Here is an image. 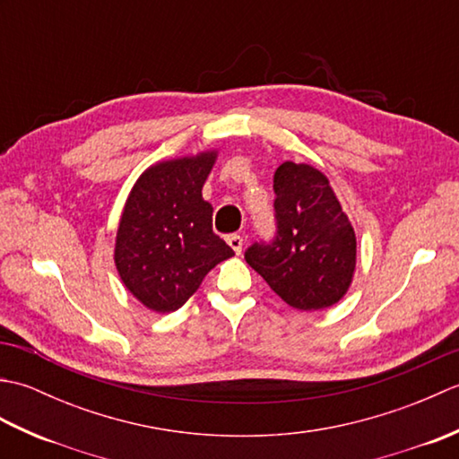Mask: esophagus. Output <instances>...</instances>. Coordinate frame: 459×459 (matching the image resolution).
I'll list each match as a JSON object with an SVG mask.
<instances>
[{"instance_id": "1", "label": "esophagus", "mask_w": 459, "mask_h": 459, "mask_svg": "<svg viewBox=\"0 0 459 459\" xmlns=\"http://www.w3.org/2000/svg\"><path fill=\"white\" fill-rule=\"evenodd\" d=\"M227 242H229V247L237 252V255H240L242 245H245V238H242L240 235H229Z\"/></svg>"}]
</instances>
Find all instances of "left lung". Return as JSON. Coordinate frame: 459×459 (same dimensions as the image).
Wrapping results in <instances>:
<instances>
[{
    "mask_svg": "<svg viewBox=\"0 0 459 459\" xmlns=\"http://www.w3.org/2000/svg\"><path fill=\"white\" fill-rule=\"evenodd\" d=\"M276 235L245 252L266 284L301 311L337 304L357 262V238L327 178L306 163L286 161L274 173Z\"/></svg>",
    "mask_w": 459,
    "mask_h": 459,
    "instance_id": "1",
    "label": "left lung"
}]
</instances>
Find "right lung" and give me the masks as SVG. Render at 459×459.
I'll return each mask as SVG.
<instances>
[{
    "label": "right lung",
    "instance_id": "1",
    "mask_svg": "<svg viewBox=\"0 0 459 459\" xmlns=\"http://www.w3.org/2000/svg\"><path fill=\"white\" fill-rule=\"evenodd\" d=\"M214 160L217 152H204L152 165L126 201L114 262L124 286L158 314L179 309L235 255L212 232V207L201 195Z\"/></svg>",
    "mask_w": 459,
    "mask_h": 459
}]
</instances>
